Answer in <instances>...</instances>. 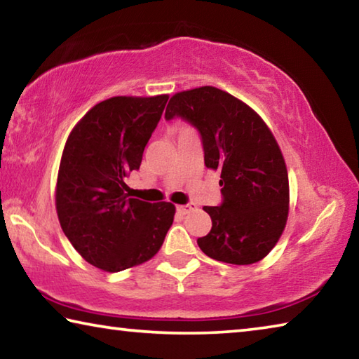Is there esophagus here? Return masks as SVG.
I'll list each match as a JSON object with an SVG mask.
<instances>
[{"mask_svg": "<svg viewBox=\"0 0 359 359\" xmlns=\"http://www.w3.org/2000/svg\"><path fill=\"white\" fill-rule=\"evenodd\" d=\"M193 209H196V204H193V203H188V204H184V205H177V212H179L180 215H185V214H188V212L193 210Z\"/></svg>", "mask_w": 359, "mask_h": 359, "instance_id": "obj_1", "label": "esophagus"}]
</instances>
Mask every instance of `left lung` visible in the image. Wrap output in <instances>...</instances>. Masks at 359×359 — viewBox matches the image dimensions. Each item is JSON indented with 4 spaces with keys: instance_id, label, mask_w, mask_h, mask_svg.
Listing matches in <instances>:
<instances>
[{
    "instance_id": "8db88e82",
    "label": "left lung",
    "mask_w": 359,
    "mask_h": 359,
    "mask_svg": "<svg viewBox=\"0 0 359 359\" xmlns=\"http://www.w3.org/2000/svg\"><path fill=\"white\" fill-rule=\"evenodd\" d=\"M165 117L196 126L204 165L220 172L223 203L204 205L212 229L198 239L199 248L223 263H258L280 239L290 209L287 165L269 126L244 101L210 85L175 93Z\"/></svg>"
}]
</instances>
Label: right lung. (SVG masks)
Instances as JSON below:
<instances>
[{
    "mask_svg": "<svg viewBox=\"0 0 359 359\" xmlns=\"http://www.w3.org/2000/svg\"><path fill=\"white\" fill-rule=\"evenodd\" d=\"M168 98L101 101L65 144L55 190L58 220L79 255L101 271L118 272L154 258L174 222V204L130 198L125 184L141 166Z\"/></svg>",
    "mask_w": 359,
    "mask_h": 359,
    "instance_id": "obj_1",
    "label": "right lung"
}]
</instances>
